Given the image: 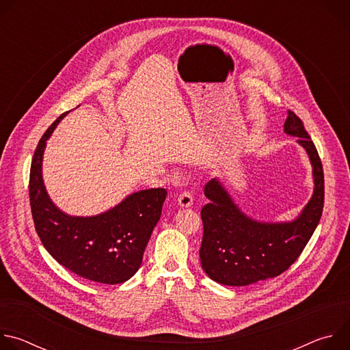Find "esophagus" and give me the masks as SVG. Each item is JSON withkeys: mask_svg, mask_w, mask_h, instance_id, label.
Wrapping results in <instances>:
<instances>
[{"mask_svg": "<svg viewBox=\"0 0 350 350\" xmlns=\"http://www.w3.org/2000/svg\"><path fill=\"white\" fill-rule=\"evenodd\" d=\"M178 205L181 208H191L192 204H193V198H192V193L189 191H184L178 195Z\"/></svg>", "mask_w": 350, "mask_h": 350, "instance_id": "esophagus-1", "label": "esophagus"}]
</instances>
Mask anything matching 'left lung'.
I'll use <instances>...</instances> for the list:
<instances>
[{
  "mask_svg": "<svg viewBox=\"0 0 350 350\" xmlns=\"http://www.w3.org/2000/svg\"><path fill=\"white\" fill-rule=\"evenodd\" d=\"M284 133L297 138L312 165L313 193L295 219L258 220L235 204L219 177L205 185L209 204L201 211L204 237L199 258L204 271L219 284L243 286L280 275L302 254L320 221L324 173L317 149L292 111L286 112Z\"/></svg>",
  "mask_w": 350,
  "mask_h": 350,
  "instance_id": "8db88e82",
  "label": "left lung"
}]
</instances>
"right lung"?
I'll return each mask as SVG.
<instances>
[{
    "label": "right lung",
    "mask_w": 350,
    "mask_h": 350,
    "mask_svg": "<svg viewBox=\"0 0 350 350\" xmlns=\"http://www.w3.org/2000/svg\"><path fill=\"white\" fill-rule=\"evenodd\" d=\"M68 113L48 127L31 161L29 193L36 231L46 252L72 273L101 284H122L138 271L167 192L165 188L141 189L94 216L61 211L46 192L42 159L46 141Z\"/></svg>",
    "instance_id": "1"
}]
</instances>
